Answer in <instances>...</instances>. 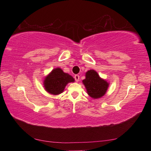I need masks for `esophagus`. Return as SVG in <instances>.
<instances>
[{"label":"esophagus","instance_id":"obj_1","mask_svg":"<svg viewBox=\"0 0 151 151\" xmlns=\"http://www.w3.org/2000/svg\"><path fill=\"white\" fill-rule=\"evenodd\" d=\"M75 79L76 82H78V81H79V75H76L75 76Z\"/></svg>","mask_w":151,"mask_h":151}]
</instances>
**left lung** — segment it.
Instances as JSON below:
<instances>
[{"label":"left lung","instance_id":"1","mask_svg":"<svg viewBox=\"0 0 151 151\" xmlns=\"http://www.w3.org/2000/svg\"><path fill=\"white\" fill-rule=\"evenodd\" d=\"M86 93L91 98L99 99L106 94L109 83L102 78L94 70H89L85 73V78L83 80Z\"/></svg>","mask_w":151,"mask_h":151}]
</instances>
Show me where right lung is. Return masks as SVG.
<instances>
[{"label":"right lung","mask_w":151,"mask_h":151,"mask_svg":"<svg viewBox=\"0 0 151 151\" xmlns=\"http://www.w3.org/2000/svg\"><path fill=\"white\" fill-rule=\"evenodd\" d=\"M75 78L60 68H55L45 77L43 85L45 91L50 94L58 95L62 93L67 84L74 83Z\"/></svg>","instance_id":"right-lung-1"}]
</instances>
